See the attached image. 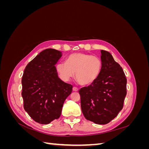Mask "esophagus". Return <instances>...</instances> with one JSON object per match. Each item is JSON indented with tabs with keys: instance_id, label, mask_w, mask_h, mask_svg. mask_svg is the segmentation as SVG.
<instances>
[{
	"instance_id": "34e87169",
	"label": "esophagus",
	"mask_w": 149,
	"mask_h": 149,
	"mask_svg": "<svg viewBox=\"0 0 149 149\" xmlns=\"http://www.w3.org/2000/svg\"><path fill=\"white\" fill-rule=\"evenodd\" d=\"M73 91H78V88H76V87H73Z\"/></svg>"
}]
</instances>
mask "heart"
<instances>
[{"instance_id": "1", "label": "heart", "mask_w": 149, "mask_h": 149, "mask_svg": "<svg viewBox=\"0 0 149 149\" xmlns=\"http://www.w3.org/2000/svg\"><path fill=\"white\" fill-rule=\"evenodd\" d=\"M102 61L100 57L84 53H74L66 58V62H59L56 71L61 79L65 81L73 77L81 85L93 83L100 74Z\"/></svg>"}]
</instances>
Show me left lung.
<instances>
[{
	"label": "left lung",
	"mask_w": 149,
	"mask_h": 149,
	"mask_svg": "<svg viewBox=\"0 0 149 149\" xmlns=\"http://www.w3.org/2000/svg\"><path fill=\"white\" fill-rule=\"evenodd\" d=\"M102 70L96 80L79 90L84 118L97 124H106L122 110L127 94L126 79L122 67L111 54L101 50Z\"/></svg>",
	"instance_id": "1"
}]
</instances>
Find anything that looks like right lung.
Listing matches in <instances>:
<instances>
[{"mask_svg":"<svg viewBox=\"0 0 149 149\" xmlns=\"http://www.w3.org/2000/svg\"><path fill=\"white\" fill-rule=\"evenodd\" d=\"M61 52L48 48L26 66L22 79L25 111L35 122L47 124L60 118L63 103L73 86L58 76L55 67Z\"/></svg>","mask_w":149,"mask_h":149,"instance_id":"obj_1","label":"right lung"}]
</instances>
